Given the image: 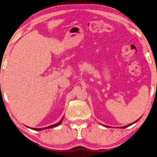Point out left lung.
<instances>
[{
    "label": "left lung",
    "instance_id": "8db88e82",
    "mask_svg": "<svg viewBox=\"0 0 157 157\" xmlns=\"http://www.w3.org/2000/svg\"><path fill=\"white\" fill-rule=\"evenodd\" d=\"M141 118V117H140ZM140 118H139V119H137V120L136 121H135V122H133V123H132V124H128V125H127V126H123V127H121V128H127V127H128V126H131V125H132L133 124H135V123H136V122H137L139 119H140ZM102 125V124H101ZM104 126H106V127H109V126H105V125H103Z\"/></svg>",
    "mask_w": 157,
    "mask_h": 157
}]
</instances>
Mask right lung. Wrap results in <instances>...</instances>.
<instances>
[{
	"label": "right lung",
	"instance_id": "add662e5",
	"mask_svg": "<svg viewBox=\"0 0 157 157\" xmlns=\"http://www.w3.org/2000/svg\"><path fill=\"white\" fill-rule=\"evenodd\" d=\"M63 118H64V117H62V118L61 119V120H60V121H59V122H58V123H56V124H53V125H51V126H48V127L42 128H31V129L34 130H44V129H49V128H54V127H57V126H59V125L61 124V123H62V120H63Z\"/></svg>",
	"mask_w": 157,
	"mask_h": 157
}]
</instances>
